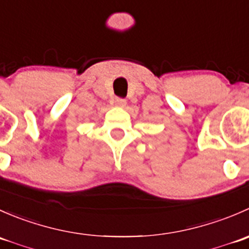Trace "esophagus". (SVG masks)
Wrapping results in <instances>:
<instances>
[{"instance_id":"obj_1","label":"esophagus","mask_w":249,"mask_h":249,"mask_svg":"<svg viewBox=\"0 0 249 249\" xmlns=\"http://www.w3.org/2000/svg\"><path fill=\"white\" fill-rule=\"evenodd\" d=\"M115 105H117V106H119V107H124L125 105H126V101H125L124 99L117 97V99H115Z\"/></svg>"}]
</instances>
